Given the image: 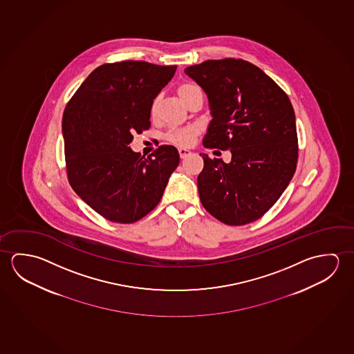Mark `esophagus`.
<instances>
[{
  "instance_id": "34e87169",
  "label": "esophagus",
  "mask_w": 354,
  "mask_h": 354,
  "mask_svg": "<svg viewBox=\"0 0 354 354\" xmlns=\"http://www.w3.org/2000/svg\"><path fill=\"white\" fill-rule=\"evenodd\" d=\"M180 158L181 159H185V158L190 157L192 156V151L189 149H184V148H180L179 149Z\"/></svg>"
}]
</instances>
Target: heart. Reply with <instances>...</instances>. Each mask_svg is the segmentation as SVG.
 <instances>
[{"label":"heart","instance_id":"obj_1","mask_svg":"<svg viewBox=\"0 0 354 354\" xmlns=\"http://www.w3.org/2000/svg\"><path fill=\"white\" fill-rule=\"evenodd\" d=\"M176 93L179 95L180 100L187 106V104L190 102V100L192 99V96L195 93H201V91H200V88L196 85L190 84V82H184V84H180L179 86H178ZM157 109L158 99H156L151 104V117L156 116ZM196 134V128H183V129H175V131L168 132L167 136H165V140H168L169 143L176 145V147H187V145H192V142L195 138Z\"/></svg>","mask_w":354,"mask_h":354}]
</instances>
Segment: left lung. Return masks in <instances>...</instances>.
Listing matches in <instances>:
<instances>
[{
  "label": "left lung",
  "instance_id": "8db88e82",
  "mask_svg": "<svg viewBox=\"0 0 354 354\" xmlns=\"http://www.w3.org/2000/svg\"><path fill=\"white\" fill-rule=\"evenodd\" d=\"M185 74L209 99L212 120L203 145L232 154L230 162L203 154L197 178L201 203L230 226L258 220L278 201L295 173L292 104L272 77L242 59L206 60L186 68Z\"/></svg>",
  "mask_w": 354,
  "mask_h": 354
}]
</instances>
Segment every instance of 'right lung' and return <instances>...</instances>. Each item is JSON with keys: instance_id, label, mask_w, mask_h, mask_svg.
I'll list each match as a JSON object with an SVG mask.
<instances>
[{"instance_id": "right-lung-1", "label": "right lung", "mask_w": 354, "mask_h": 354, "mask_svg": "<svg viewBox=\"0 0 354 354\" xmlns=\"http://www.w3.org/2000/svg\"><path fill=\"white\" fill-rule=\"evenodd\" d=\"M175 70L134 60L101 65L65 107L70 185L109 221L133 223L149 214L179 164L173 145L159 147L147 159L129 148L134 133L151 127V102Z\"/></svg>"}]
</instances>
